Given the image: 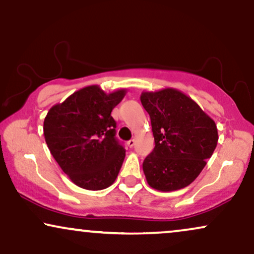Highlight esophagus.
Returning a JSON list of instances; mask_svg holds the SVG:
<instances>
[{"label":"esophagus","mask_w":254,"mask_h":254,"mask_svg":"<svg viewBox=\"0 0 254 254\" xmlns=\"http://www.w3.org/2000/svg\"><path fill=\"white\" fill-rule=\"evenodd\" d=\"M134 144H136V140L134 139H130L129 142H127V145H129V147H133Z\"/></svg>","instance_id":"obj_1"}]
</instances>
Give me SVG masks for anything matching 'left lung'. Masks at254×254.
I'll return each mask as SVG.
<instances>
[{"instance_id": "1", "label": "left lung", "mask_w": 254, "mask_h": 254, "mask_svg": "<svg viewBox=\"0 0 254 254\" xmlns=\"http://www.w3.org/2000/svg\"><path fill=\"white\" fill-rule=\"evenodd\" d=\"M140 102L150 116L156 144L143 162L147 184L162 192L186 188L216 149V123L177 89L142 92Z\"/></svg>"}]
</instances>
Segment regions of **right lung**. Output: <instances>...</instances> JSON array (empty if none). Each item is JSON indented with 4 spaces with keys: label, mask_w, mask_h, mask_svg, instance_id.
Masks as SVG:
<instances>
[{
    "label": "right lung",
    "mask_w": 254,
    "mask_h": 254,
    "mask_svg": "<svg viewBox=\"0 0 254 254\" xmlns=\"http://www.w3.org/2000/svg\"><path fill=\"white\" fill-rule=\"evenodd\" d=\"M125 94V89L105 94L98 85L85 86L54 105L44 118L51 155L79 188L98 191L116 181L125 150L115 137L111 111Z\"/></svg>",
    "instance_id": "right-lung-1"
}]
</instances>
